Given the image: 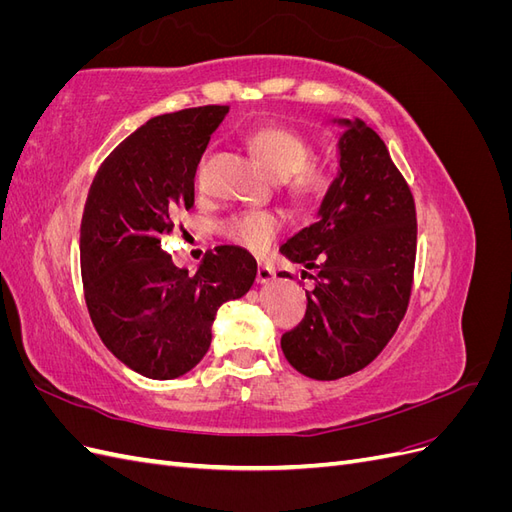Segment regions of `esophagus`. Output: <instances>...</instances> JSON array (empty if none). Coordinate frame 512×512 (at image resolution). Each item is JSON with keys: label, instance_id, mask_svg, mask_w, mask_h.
<instances>
[{"label": "esophagus", "instance_id": "34e87169", "mask_svg": "<svg viewBox=\"0 0 512 512\" xmlns=\"http://www.w3.org/2000/svg\"><path fill=\"white\" fill-rule=\"evenodd\" d=\"M273 277H275V269L271 265H260L258 267V273H256L258 284H267V282L273 280Z\"/></svg>", "mask_w": 512, "mask_h": 512}]
</instances>
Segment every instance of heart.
Wrapping results in <instances>:
<instances>
[{"label": "heart", "instance_id": "heart-1", "mask_svg": "<svg viewBox=\"0 0 512 512\" xmlns=\"http://www.w3.org/2000/svg\"><path fill=\"white\" fill-rule=\"evenodd\" d=\"M247 145L267 168V173L277 181H284L290 194L301 203H320L333 190L337 181L335 166L324 160H309L314 147L299 130L269 123L252 130ZM280 226V218L273 213H245L235 215L226 224V232L232 241L260 250L275 237Z\"/></svg>", "mask_w": 512, "mask_h": 512}]
</instances>
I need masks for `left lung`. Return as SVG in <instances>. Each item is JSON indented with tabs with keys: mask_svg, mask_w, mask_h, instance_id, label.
<instances>
[{
	"mask_svg": "<svg viewBox=\"0 0 512 512\" xmlns=\"http://www.w3.org/2000/svg\"><path fill=\"white\" fill-rule=\"evenodd\" d=\"M333 121L344 128L337 181L318 220L280 247L314 271L305 318L282 335L288 363L314 380L350 376L389 344L406 316L416 258L414 198L389 149L365 121Z\"/></svg>",
	"mask_w": 512,
	"mask_h": 512,
	"instance_id": "1",
	"label": "left lung"
}]
</instances>
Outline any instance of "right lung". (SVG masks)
I'll return each mask as SVG.
<instances>
[{"mask_svg":"<svg viewBox=\"0 0 512 512\" xmlns=\"http://www.w3.org/2000/svg\"><path fill=\"white\" fill-rule=\"evenodd\" d=\"M228 106L149 119L108 156L81 222V273L91 322L117 359L151 380L188 374L211 346L222 303L256 280L254 256L218 245L194 275L162 252L175 215L194 205V177Z\"/></svg>","mask_w":512,"mask_h":512,"instance_id":"1","label":"right lung"}]
</instances>
